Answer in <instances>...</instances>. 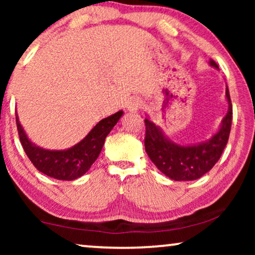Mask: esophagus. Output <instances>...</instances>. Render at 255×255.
<instances>
[{
  "label": "esophagus",
  "instance_id": "esophagus-1",
  "mask_svg": "<svg viewBox=\"0 0 255 255\" xmlns=\"http://www.w3.org/2000/svg\"><path fill=\"white\" fill-rule=\"evenodd\" d=\"M141 107H142L141 101L132 100L131 102L128 104V110H130V111H138Z\"/></svg>",
  "mask_w": 255,
  "mask_h": 255
}]
</instances>
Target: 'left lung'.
I'll return each mask as SVG.
<instances>
[{
  "label": "left lung",
  "instance_id": "left-lung-1",
  "mask_svg": "<svg viewBox=\"0 0 255 255\" xmlns=\"http://www.w3.org/2000/svg\"><path fill=\"white\" fill-rule=\"evenodd\" d=\"M210 65L218 68L214 60H210ZM225 94L229 110L221 128L209 140L201 144H175L163 134L161 128L145 118V151L160 172L175 181H193L200 179L215 166L228 144L231 131L232 103L228 87Z\"/></svg>",
  "mask_w": 255,
  "mask_h": 255
}]
</instances>
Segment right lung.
<instances>
[{"instance_id": "add662e5", "label": "right lung", "mask_w": 255, "mask_h": 255, "mask_svg": "<svg viewBox=\"0 0 255 255\" xmlns=\"http://www.w3.org/2000/svg\"><path fill=\"white\" fill-rule=\"evenodd\" d=\"M123 111L100 121L81 141L64 151H50L34 145L27 138L16 115V124L20 144L33 166L45 175L57 180L72 181L82 176L95 162L107 135L117 124Z\"/></svg>"}]
</instances>
